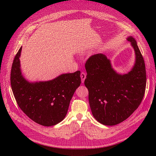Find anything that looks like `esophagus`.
Returning a JSON list of instances; mask_svg holds the SVG:
<instances>
[{
    "label": "esophagus",
    "instance_id": "1",
    "mask_svg": "<svg viewBox=\"0 0 156 156\" xmlns=\"http://www.w3.org/2000/svg\"><path fill=\"white\" fill-rule=\"evenodd\" d=\"M86 76H87V74H86L85 73H84V72H82V73H81V81H82V83H84V80H85V79H86Z\"/></svg>",
    "mask_w": 156,
    "mask_h": 156
}]
</instances>
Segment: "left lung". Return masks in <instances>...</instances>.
<instances>
[{
  "label": "left lung",
  "instance_id": "8db88e82",
  "mask_svg": "<svg viewBox=\"0 0 156 156\" xmlns=\"http://www.w3.org/2000/svg\"><path fill=\"white\" fill-rule=\"evenodd\" d=\"M136 55L133 68L120 75L111 68L103 54L90 56L85 64L87 72L84 85L88 90L92 113L96 120L106 126L124 121L139 107L144 96L146 73L143 55L134 38L129 37Z\"/></svg>",
  "mask_w": 156,
  "mask_h": 156
}]
</instances>
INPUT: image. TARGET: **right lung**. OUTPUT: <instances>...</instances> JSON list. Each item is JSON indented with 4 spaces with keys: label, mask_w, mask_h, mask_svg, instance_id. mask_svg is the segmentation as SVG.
Returning <instances> with one entry per match:
<instances>
[{
    "label": "right lung",
    "mask_w": 156,
    "mask_h": 156,
    "mask_svg": "<svg viewBox=\"0 0 156 156\" xmlns=\"http://www.w3.org/2000/svg\"><path fill=\"white\" fill-rule=\"evenodd\" d=\"M21 49L15 56L11 69L14 98L23 112L36 123L44 126L56 125L67 114L70 100L81 83V72L62 74L49 81L30 83L21 75Z\"/></svg>",
    "instance_id": "1"
}]
</instances>
